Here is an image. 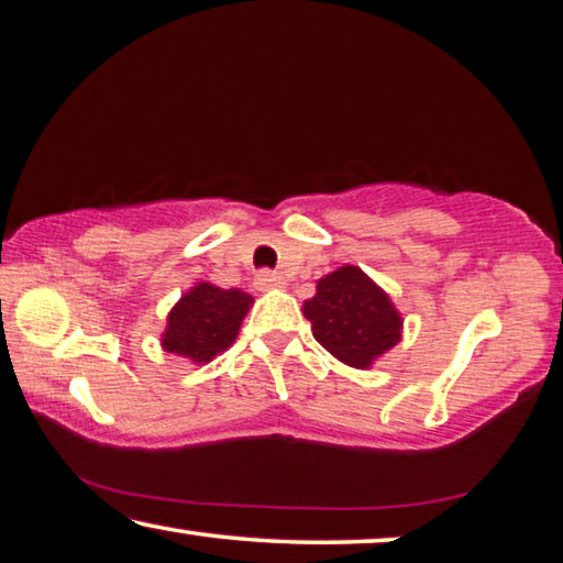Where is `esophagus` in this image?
Listing matches in <instances>:
<instances>
[{
  "instance_id": "obj_1",
  "label": "esophagus",
  "mask_w": 563,
  "mask_h": 563,
  "mask_svg": "<svg viewBox=\"0 0 563 563\" xmlns=\"http://www.w3.org/2000/svg\"><path fill=\"white\" fill-rule=\"evenodd\" d=\"M256 287L262 291H272V289H282L284 287V279L279 274L274 272H262L256 276Z\"/></svg>"
}]
</instances>
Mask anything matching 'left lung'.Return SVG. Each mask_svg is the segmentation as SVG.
<instances>
[{
	"label": "left lung",
	"mask_w": 563,
	"mask_h": 563,
	"mask_svg": "<svg viewBox=\"0 0 563 563\" xmlns=\"http://www.w3.org/2000/svg\"><path fill=\"white\" fill-rule=\"evenodd\" d=\"M305 317L320 345L350 368L368 371L401 342L404 317L363 268L340 266L317 282Z\"/></svg>",
	"instance_id": "8db88e82"
}]
</instances>
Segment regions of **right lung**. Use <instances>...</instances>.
<instances>
[{
  "mask_svg": "<svg viewBox=\"0 0 563 563\" xmlns=\"http://www.w3.org/2000/svg\"><path fill=\"white\" fill-rule=\"evenodd\" d=\"M251 305L254 297L246 291L198 282L169 309L159 345L195 365H206L233 345Z\"/></svg>",
  "mask_w": 563,
  "mask_h": 563,
  "instance_id": "add662e5",
  "label": "right lung"
}]
</instances>
